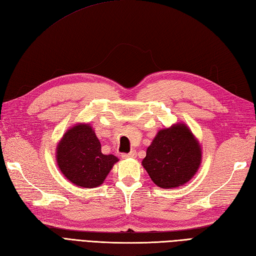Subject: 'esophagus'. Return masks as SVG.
Returning <instances> with one entry per match:
<instances>
[{
  "mask_svg": "<svg viewBox=\"0 0 256 256\" xmlns=\"http://www.w3.org/2000/svg\"><path fill=\"white\" fill-rule=\"evenodd\" d=\"M122 158L128 159V158H135L136 157V152L135 150H130L128 154H122Z\"/></svg>",
  "mask_w": 256,
  "mask_h": 256,
  "instance_id": "1",
  "label": "esophagus"
}]
</instances>
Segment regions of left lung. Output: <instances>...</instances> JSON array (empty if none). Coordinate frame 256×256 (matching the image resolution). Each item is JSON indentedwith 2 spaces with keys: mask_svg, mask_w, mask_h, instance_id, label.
Returning a JSON list of instances; mask_svg holds the SVG:
<instances>
[{
  "mask_svg": "<svg viewBox=\"0 0 256 256\" xmlns=\"http://www.w3.org/2000/svg\"><path fill=\"white\" fill-rule=\"evenodd\" d=\"M200 162L198 140L186 124L178 123L158 130L142 164L156 186L174 188L191 180Z\"/></svg>",
  "mask_w": 256,
  "mask_h": 256,
  "instance_id": "8db88e82",
  "label": "left lung"
}]
</instances>
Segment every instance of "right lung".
<instances>
[{"mask_svg":"<svg viewBox=\"0 0 256 256\" xmlns=\"http://www.w3.org/2000/svg\"><path fill=\"white\" fill-rule=\"evenodd\" d=\"M114 155H104L90 124L70 128L56 147V164L68 181L80 188H92L104 183L118 162Z\"/></svg>","mask_w":256,"mask_h":256,"instance_id":"obj_1","label":"right lung"}]
</instances>
